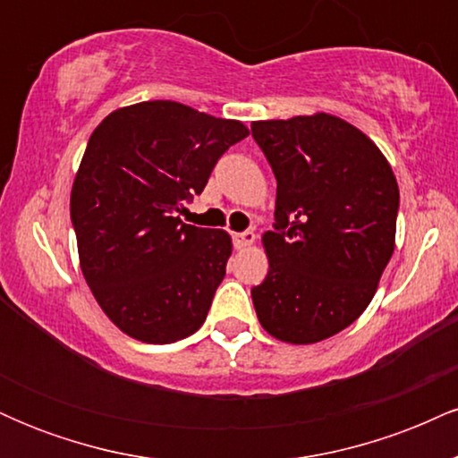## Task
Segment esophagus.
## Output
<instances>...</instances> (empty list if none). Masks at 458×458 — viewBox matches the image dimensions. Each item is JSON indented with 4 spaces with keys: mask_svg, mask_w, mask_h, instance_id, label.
I'll return each mask as SVG.
<instances>
[{
    "mask_svg": "<svg viewBox=\"0 0 458 458\" xmlns=\"http://www.w3.org/2000/svg\"><path fill=\"white\" fill-rule=\"evenodd\" d=\"M233 241H234V247H236V250H243V247H250L251 243H254V241H256V234L251 233V230H245V233L234 234V236H233Z\"/></svg>",
    "mask_w": 458,
    "mask_h": 458,
    "instance_id": "obj_1",
    "label": "esophagus"
}]
</instances>
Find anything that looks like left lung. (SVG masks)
I'll use <instances>...</instances> for the list:
<instances>
[{
  "mask_svg": "<svg viewBox=\"0 0 458 458\" xmlns=\"http://www.w3.org/2000/svg\"><path fill=\"white\" fill-rule=\"evenodd\" d=\"M277 181L265 233L269 273L251 288L271 335L293 344L329 338L368 308L396 236L390 163L353 124L329 114L251 123Z\"/></svg>",
  "mask_w": 458,
  "mask_h": 458,
  "instance_id": "left-lung-1",
  "label": "left lung"
}]
</instances>
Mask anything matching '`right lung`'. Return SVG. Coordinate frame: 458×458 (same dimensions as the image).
<instances>
[{
	"mask_svg": "<svg viewBox=\"0 0 458 458\" xmlns=\"http://www.w3.org/2000/svg\"><path fill=\"white\" fill-rule=\"evenodd\" d=\"M250 135L236 120L174 101L109 114L94 129L71 191L81 271L131 338L167 344L202 327L233 243L178 217L213 167Z\"/></svg>",
	"mask_w": 458,
	"mask_h": 458,
	"instance_id": "right-lung-1",
	"label": "right lung"
}]
</instances>
